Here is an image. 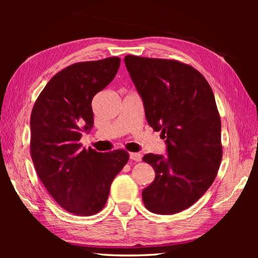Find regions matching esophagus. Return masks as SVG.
Here are the masks:
<instances>
[{
    "label": "esophagus",
    "instance_id": "obj_1",
    "mask_svg": "<svg viewBox=\"0 0 258 258\" xmlns=\"http://www.w3.org/2000/svg\"><path fill=\"white\" fill-rule=\"evenodd\" d=\"M130 158L135 162H141L142 161V155L140 153H130Z\"/></svg>",
    "mask_w": 258,
    "mask_h": 258
}]
</instances>
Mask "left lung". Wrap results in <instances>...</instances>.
<instances>
[{"mask_svg": "<svg viewBox=\"0 0 258 258\" xmlns=\"http://www.w3.org/2000/svg\"><path fill=\"white\" fill-rule=\"evenodd\" d=\"M125 65L143 100L147 123L161 131L167 157L146 154L155 179L142 199L152 213L182 212L211 187L223 155L221 117L208 82L176 59L126 55Z\"/></svg>", "mask_w": 258, "mask_h": 258, "instance_id": "1", "label": "left lung"}]
</instances>
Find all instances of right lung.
I'll return each mask as SVG.
<instances>
[{"mask_svg": "<svg viewBox=\"0 0 258 258\" xmlns=\"http://www.w3.org/2000/svg\"><path fill=\"white\" fill-rule=\"evenodd\" d=\"M119 57L70 65L48 81L31 113L30 150L41 182L57 204L75 215L102 211L128 153L83 149L80 140L94 124L92 100L111 83Z\"/></svg>", "mask_w": 258, "mask_h": 258, "instance_id": "1", "label": "right lung"}]
</instances>
